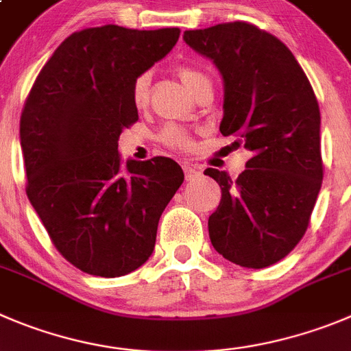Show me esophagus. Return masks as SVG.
<instances>
[{
	"label": "esophagus",
	"instance_id": "obj_1",
	"mask_svg": "<svg viewBox=\"0 0 351 351\" xmlns=\"http://www.w3.org/2000/svg\"><path fill=\"white\" fill-rule=\"evenodd\" d=\"M183 171H185V180H186V182H192V180H195L199 175H201V171H199V169L195 168V166H192V165H185V166H183Z\"/></svg>",
	"mask_w": 351,
	"mask_h": 351
}]
</instances>
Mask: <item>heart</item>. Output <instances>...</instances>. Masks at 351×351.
Masks as SVG:
<instances>
[{
  "instance_id": "b5f03b06",
  "label": "heart",
  "mask_w": 351,
  "mask_h": 351,
  "mask_svg": "<svg viewBox=\"0 0 351 351\" xmlns=\"http://www.w3.org/2000/svg\"><path fill=\"white\" fill-rule=\"evenodd\" d=\"M176 72H178V76L180 80L183 81V84H185L192 93H194V90L199 84H202L204 81H209L204 72L197 71V69L194 67H189V65H180V67L176 69ZM149 74H142V76H138L133 81V86H131V98H133V104H135L138 109L147 106V101H149ZM160 142L175 150H189L192 147V143H194L192 142L191 133L186 130H183V128L175 126V124H169V126H166L165 130L160 131Z\"/></svg>"
}]
</instances>
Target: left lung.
I'll use <instances>...</instances> for the list:
<instances>
[{"instance_id":"left-lung-1","label":"left lung","mask_w":351,"mask_h":351,"mask_svg":"<svg viewBox=\"0 0 351 351\" xmlns=\"http://www.w3.org/2000/svg\"><path fill=\"white\" fill-rule=\"evenodd\" d=\"M183 39L223 76L221 135L251 152L237 180L204 171L221 189L211 244L235 265L270 267L301 241L322 185L319 101L289 48L256 25L228 22Z\"/></svg>"}]
</instances>
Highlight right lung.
Instances as JSON below:
<instances>
[{"instance_id":"obj_1","label":"right lung","mask_w":351,"mask_h":351,"mask_svg":"<svg viewBox=\"0 0 351 351\" xmlns=\"http://www.w3.org/2000/svg\"><path fill=\"white\" fill-rule=\"evenodd\" d=\"M180 29L101 25L69 36L32 84L21 116L27 197L58 253L97 277L142 267L183 183L169 157L126 160L117 140L138 121L133 81L171 51Z\"/></svg>"}]
</instances>
